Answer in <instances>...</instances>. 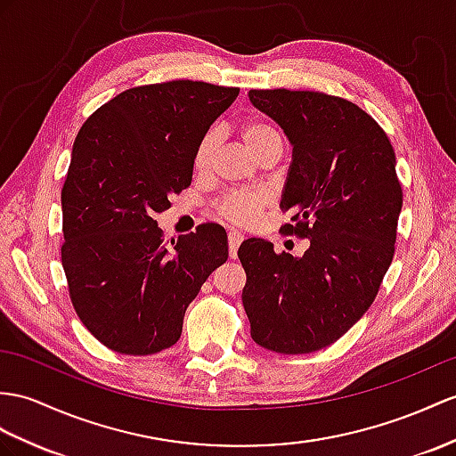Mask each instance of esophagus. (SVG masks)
<instances>
[{"label": "esophagus", "mask_w": 456, "mask_h": 456, "mask_svg": "<svg viewBox=\"0 0 456 456\" xmlns=\"http://www.w3.org/2000/svg\"><path fill=\"white\" fill-rule=\"evenodd\" d=\"M241 241H243L241 232H236V230L228 232V253H230V259H236L238 257V248H240Z\"/></svg>", "instance_id": "obj_1"}]
</instances>
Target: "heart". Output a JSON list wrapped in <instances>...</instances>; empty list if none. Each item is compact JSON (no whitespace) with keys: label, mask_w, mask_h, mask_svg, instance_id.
<instances>
[{"label":"heart","mask_w":456,"mask_h":456,"mask_svg":"<svg viewBox=\"0 0 456 456\" xmlns=\"http://www.w3.org/2000/svg\"><path fill=\"white\" fill-rule=\"evenodd\" d=\"M241 139L246 142V147L251 154L259 152L266 144L281 142L279 133H276V129L271 124H266L265 119H248L246 124L241 126ZM215 133H207V135L199 141L193 159V166L197 172H203L208 166V159L215 149ZM265 203L266 197L261 191H232L224 199H220L218 213L224 218L236 222V224H246V222H249L259 213Z\"/></svg>","instance_id":"1"}]
</instances>
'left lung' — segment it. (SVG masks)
<instances>
[{
    "label": "left lung",
    "mask_w": 456,
    "mask_h": 456,
    "mask_svg": "<svg viewBox=\"0 0 456 456\" xmlns=\"http://www.w3.org/2000/svg\"><path fill=\"white\" fill-rule=\"evenodd\" d=\"M292 144L281 197L286 234L309 240L302 257L249 238L238 257L251 338L279 354H309L358 323L395 255L403 190L393 144L356 104L312 91H249Z\"/></svg>",
    "instance_id": "obj_1"
}]
</instances>
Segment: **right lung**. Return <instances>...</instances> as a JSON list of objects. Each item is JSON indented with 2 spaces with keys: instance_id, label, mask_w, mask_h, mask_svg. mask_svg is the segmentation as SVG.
Wrapping results in <instances>:
<instances>
[{
  "instance_id": "obj_1",
  "label": "right lung",
  "mask_w": 456,
  "mask_h": 456,
  "mask_svg": "<svg viewBox=\"0 0 456 456\" xmlns=\"http://www.w3.org/2000/svg\"><path fill=\"white\" fill-rule=\"evenodd\" d=\"M240 88H129L85 121L61 191V263L77 315L110 350L149 356L182 337L185 309L228 259L220 224L162 243L154 220L191 185L197 144Z\"/></svg>"
}]
</instances>
